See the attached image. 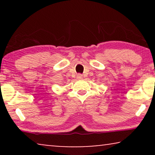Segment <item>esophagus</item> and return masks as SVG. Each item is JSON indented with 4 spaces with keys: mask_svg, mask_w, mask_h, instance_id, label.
<instances>
[{
    "mask_svg": "<svg viewBox=\"0 0 155 155\" xmlns=\"http://www.w3.org/2000/svg\"><path fill=\"white\" fill-rule=\"evenodd\" d=\"M78 79H82V75H78Z\"/></svg>",
    "mask_w": 155,
    "mask_h": 155,
    "instance_id": "1",
    "label": "esophagus"
}]
</instances>
